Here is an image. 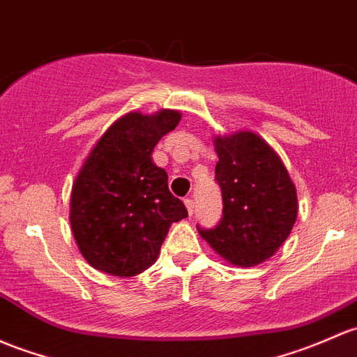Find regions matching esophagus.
I'll list each match as a JSON object with an SVG mask.
<instances>
[{"mask_svg": "<svg viewBox=\"0 0 357 357\" xmlns=\"http://www.w3.org/2000/svg\"><path fill=\"white\" fill-rule=\"evenodd\" d=\"M185 205L186 208H188V213L191 215V213L195 212V200H191V198H185Z\"/></svg>", "mask_w": 357, "mask_h": 357, "instance_id": "1", "label": "esophagus"}]
</instances>
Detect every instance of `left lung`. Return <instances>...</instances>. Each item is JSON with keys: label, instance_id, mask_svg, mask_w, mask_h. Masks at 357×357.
<instances>
[{"label": "left lung", "instance_id": "left-lung-1", "mask_svg": "<svg viewBox=\"0 0 357 357\" xmlns=\"http://www.w3.org/2000/svg\"><path fill=\"white\" fill-rule=\"evenodd\" d=\"M213 144L222 219L212 229H197L229 264L255 267L291 234L298 217L296 186L275 150L253 131L217 137Z\"/></svg>", "mask_w": 357, "mask_h": 357}]
</instances>
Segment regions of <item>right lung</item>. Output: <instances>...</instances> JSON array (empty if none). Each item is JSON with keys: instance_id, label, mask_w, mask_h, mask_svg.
I'll return each instance as SVG.
<instances>
[{"instance_id": "1", "label": "right lung", "mask_w": 357, "mask_h": 357, "mask_svg": "<svg viewBox=\"0 0 357 357\" xmlns=\"http://www.w3.org/2000/svg\"><path fill=\"white\" fill-rule=\"evenodd\" d=\"M181 114L128 112L112 123L71 188L70 224L78 250L93 268L133 277L159 257L172 222L188 210L169 191L167 172L152 160L153 147Z\"/></svg>"}]
</instances>
